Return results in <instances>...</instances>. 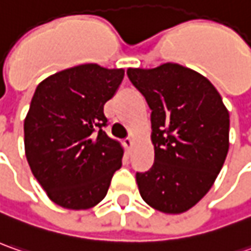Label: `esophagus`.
Segmentation results:
<instances>
[{"label": "esophagus", "mask_w": 251, "mask_h": 251, "mask_svg": "<svg viewBox=\"0 0 251 251\" xmlns=\"http://www.w3.org/2000/svg\"><path fill=\"white\" fill-rule=\"evenodd\" d=\"M124 146H125L127 151H130V149L133 147V139H130V137L125 139V140H124Z\"/></svg>", "instance_id": "34e87169"}]
</instances>
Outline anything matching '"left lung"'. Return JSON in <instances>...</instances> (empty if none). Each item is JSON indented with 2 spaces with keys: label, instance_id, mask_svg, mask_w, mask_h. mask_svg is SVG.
<instances>
[{
  "label": "left lung",
  "instance_id": "8db88e82",
  "mask_svg": "<svg viewBox=\"0 0 251 251\" xmlns=\"http://www.w3.org/2000/svg\"><path fill=\"white\" fill-rule=\"evenodd\" d=\"M151 109L154 164L137 172L142 199L157 211L182 214L211 189L229 150V112L203 75L167 62L129 68Z\"/></svg>",
  "mask_w": 251,
  "mask_h": 251
}]
</instances>
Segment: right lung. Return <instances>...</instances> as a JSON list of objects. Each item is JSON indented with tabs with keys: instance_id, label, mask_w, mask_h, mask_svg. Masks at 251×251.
I'll return each instance as SVG.
<instances>
[{
	"instance_id": "right-lung-1",
	"label": "right lung",
	"mask_w": 251,
	"mask_h": 251,
	"mask_svg": "<svg viewBox=\"0 0 251 251\" xmlns=\"http://www.w3.org/2000/svg\"><path fill=\"white\" fill-rule=\"evenodd\" d=\"M124 69L83 64L37 86L25 119V151L47 196L68 210H87L105 197L124 149L102 130L104 104Z\"/></svg>"
}]
</instances>
